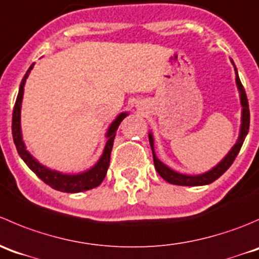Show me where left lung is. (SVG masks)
Returning a JSON list of instances; mask_svg holds the SVG:
<instances>
[{
    "label": "left lung",
    "instance_id": "8db88e82",
    "mask_svg": "<svg viewBox=\"0 0 259 259\" xmlns=\"http://www.w3.org/2000/svg\"><path fill=\"white\" fill-rule=\"evenodd\" d=\"M232 61L233 66H234L235 70V83H237V88L239 91V98H240V106H242V118H240V128H239V136H238L237 142L234 143L232 148L229 150V152L223 157V160L219 163H217L214 167H211L210 170L206 171V172L199 174V175H186V174L178 172V171L172 170V168L168 167L167 165L160 161L156 156L155 152V140H153L152 133H148V140H150L151 150H152L153 155V163H155L156 171L158 172V175L166 180L167 183L174 184V185H180V186H201V185H208L211 184L213 181H215L218 178L223 175L228 168L230 167V165L233 163V161L235 160L237 155L239 153L240 147H242L243 142H244L245 136L248 135V130H249V107H248V99L247 94H245L244 88H243L242 83H240L239 75H238V70L235 68L234 63Z\"/></svg>",
    "mask_w": 259,
    "mask_h": 259
}]
</instances>
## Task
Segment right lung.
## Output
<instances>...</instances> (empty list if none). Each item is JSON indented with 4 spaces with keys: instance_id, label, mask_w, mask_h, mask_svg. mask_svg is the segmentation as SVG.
Here are the masks:
<instances>
[{
    "instance_id": "right-lung-1",
    "label": "right lung",
    "mask_w": 259,
    "mask_h": 259,
    "mask_svg": "<svg viewBox=\"0 0 259 259\" xmlns=\"http://www.w3.org/2000/svg\"><path fill=\"white\" fill-rule=\"evenodd\" d=\"M35 64H32L29 68V70L25 74L24 79L20 84L19 94H17L16 103H15L14 113H12V137H14V142L16 145V150L19 152L20 157L24 160V162L29 166L31 171H34L37 176L51 186L53 189L63 193H81V191L91 190V189L97 188L102 184V181L106 178L107 170H108L109 161H111V152L112 147H113L114 137H116L117 130L121 122L128 116V112H122L116 117L113 122L109 124L108 130H107L106 138L107 142L104 146V150L99 160L97 161L96 165L92 166L88 170L83 171L79 174H63L60 171L53 170V168L48 167V166L40 163L29 150L26 148L24 140H22V131H21V104H22V97H24V87L26 83V79L29 76L30 71L32 70Z\"/></svg>"
}]
</instances>
